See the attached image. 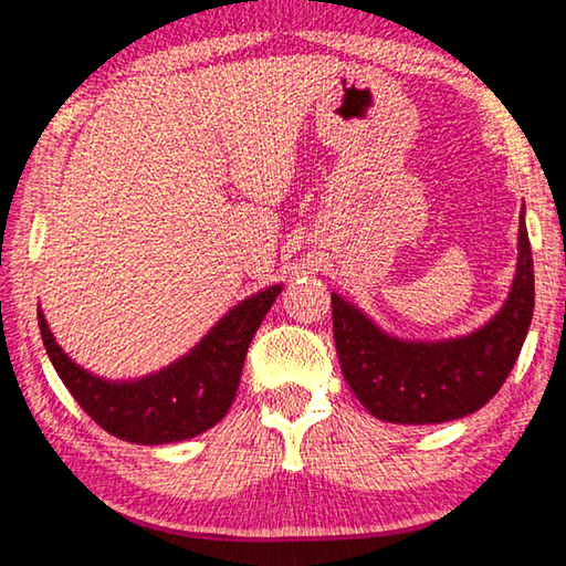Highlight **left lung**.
Returning a JSON list of instances; mask_svg holds the SVG:
<instances>
[{"mask_svg": "<svg viewBox=\"0 0 566 566\" xmlns=\"http://www.w3.org/2000/svg\"><path fill=\"white\" fill-rule=\"evenodd\" d=\"M534 312V262L520 219V256L502 310L464 337L411 342L387 334L352 302L332 294L342 375L377 419L442 424L474 415L510 377Z\"/></svg>", "mask_w": 566, "mask_h": 566, "instance_id": "obj_1", "label": "left lung"}]
</instances>
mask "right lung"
<instances>
[{"label":"right lung","instance_id":"add662e5","mask_svg":"<svg viewBox=\"0 0 566 566\" xmlns=\"http://www.w3.org/2000/svg\"><path fill=\"white\" fill-rule=\"evenodd\" d=\"M280 292L282 284H274L247 296L185 357L155 375L122 381L102 379L66 357L42 306L36 319L50 361L80 407L112 437L155 447L202 434L227 415L242 379L249 342Z\"/></svg>","mask_w":566,"mask_h":566}]
</instances>
